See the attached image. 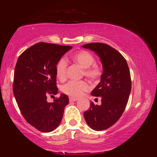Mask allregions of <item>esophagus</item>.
Wrapping results in <instances>:
<instances>
[{"label":"esophagus","instance_id":"34e87169","mask_svg":"<svg viewBox=\"0 0 157 157\" xmlns=\"http://www.w3.org/2000/svg\"><path fill=\"white\" fill-rule=\"evenodd\" d=\"M69 101H76L77 100V98H73V97H69Z\"/></svg>","mask_w":157,"mask_h":157}]
</instances>
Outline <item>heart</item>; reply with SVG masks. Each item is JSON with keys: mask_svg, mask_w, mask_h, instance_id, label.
Instances as JSON below:
<instances>
[{"mask_svg": "<svg viewBox=\"0 0 157 157\" xmlns=\"http://www.w3.org/2000/svg\"><path fill=\"white\" fill-rule=\"evenodd\" d=\"M73 59L80 65L83 69V75L92 81H97L102 75V68L95 63L94 56L86 50H80L75 52L72 56ZM68 63L64 58L60 59L56 66V77L63 82L67 78ZM90 88L89 84L84 80L76 81L70 80L61 86V91L71 97L78 98Z\"/></svg>", "mask_w": 157, "mask_h": 157, "instance_id": "1", "label": "heart"}]
</instances>
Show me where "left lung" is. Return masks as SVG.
Segmentation results:
<instances>
[{
  "mask_svg": "<svg viewBox=\"0 0 157 157\" xmlns=\"http://www.w3.org/2000/svg\"><path fill=\"white\" fill-rule=\"evenodd\" d=\"M82 47L96 52L103 64L101 82L91 94L101 97V104L94 105L92 102L84 113L88 126L101 131L115 124L125 110L132 87L130 70L122 55L107 44L92 42Z\"/></svg>",
  "mask_w": 157,
  "mask_h": 157,
  "instance_id": "obj_1",
  "label": "left lung"
}]
</instances>
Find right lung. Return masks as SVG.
Instances as JSON below:
<instances>
[{
    "label": "right lung",
    "mask_w": 157,
    "mask_h": 157,
    "mask_svg": "<svg viewBox=\"0 0 157 157\" xmlns=\"http://www.w3.org/2000/svg\"><path fill=\"white\" fill-rule=\"evenodd\" d=\"M70 46L39 42L19 56L14 71L13 93L25 121L42 132H50L59 126L69 98L61 94L53 103L48 95H56V66Z\"/></svg>",
    "instance_id": "right-lung-1"
}]
</instances>
